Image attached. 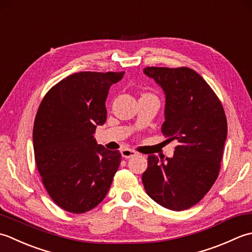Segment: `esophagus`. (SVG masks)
<instances>
[{
	"label": "esophagus",
	"instance_id": "esophagus-1",
	"mask_svg": "<svg viewBox=\"0 0 252 252\" xmlns=\"http://www.w3.org/2000/svg\"><path fill=\"white\" fill-rule=\"evenodd\" d=\"M121 153H122V157L125 158H129L133 156H136V152L133 150H130V149H124V150L121 151Z\"/></svg>",
	"mask_w": 252,
	"mask_h": 252
}]
</instances>
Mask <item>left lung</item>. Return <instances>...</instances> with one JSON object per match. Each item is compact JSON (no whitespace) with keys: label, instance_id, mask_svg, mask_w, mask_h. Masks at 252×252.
Instances as JSON below:
<instances>
[{"label":"left lung","instance_id":"obj_1","mask_svg":"<svg viewBox=\"0 0 252 252\" xmlns=\"http://www.w3.org/2000/svg\"><path fill=\"white\" fill-rule=\"evenodd\" d=\"M165 94L162 133L176 140L173 158L148 157L142 184L162 207L183 211L197 204L217 181L227 137L222 103L197 71L188 67H146Z\"/></svg>","mask_w":252,"mask_h":252}]
</instances>
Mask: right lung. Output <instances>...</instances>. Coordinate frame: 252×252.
I'll use <instances>...</instances> for the list:
<instances>
[{
	"instance_id": "obj_1",
	"label": "right lung",
	"mask_w": 252,
	"mask_h": 252,
	"mask_svg": "<svg viewBox=\"0 0 252 252\" xmlns=\"http://www.w3.org/2000/svg\"><path fill=\"white\" fill-rule=\"evenodd\" d=\"M121 73L79 71L44 95L33 126V150L51 199L65 211L85 213L102 202L119 169L120 151L97 145L94 133L106 121L105 100Z\"/></svg>"
}]
</instances>
